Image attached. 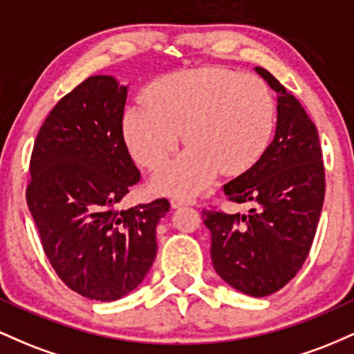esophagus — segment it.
<instances>
[{"instance_id": "esophagus-1", "label": "esophagus", "mask_w": 354, "mask_h": 354, "mask_svg": "<svg viewBox=\"0 0 354 354\" xmlns=\"http://www.w3.org/2000/svg\"><path fill=\"white\" fill-rule=\"evenodd\" d=\"M196 200L193 196H171V206L173 208H180L183 205H194Z\"/></svg>"}]
</instances>
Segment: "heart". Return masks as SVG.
<instances>
[{
	"mask_svg": "<svg viewBox=\"0 0 354 354\" xmlns=\"http://www.w3.org/2000/svg\"><path fill=\"white\" fill-rule=\"evenodd\" d=\"M270 88L253 75L196 68L156 80L146 100L123 116L129 153L145 168L168 160L185 131L189 146L154 176L163 193L188 194L209 185L221 168L241 173L258 161L274 128Z\"/></svg>",
	"mask_w": 354,
	"mask_h": 354,
	"instance_id": "heart-1",
	"label": "heart"
}]
</instances>
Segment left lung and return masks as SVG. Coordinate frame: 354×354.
Returning a JSON list of instances; mask_svg holds the SVG:
<instances>
[{"instance_id":"left-lung-1","label":"left lung","mask_w":354,"mask_h":354,"mask_svg":"<svg viewBox=\"0 0 354 354\" xmlns=\"http://www.w3.org/2000/svg\"><path fill=\"white\" fill-rule=\"evenodd\" d=\"M256 71L278 93L271 145L256 163L223 186L246 214L203 209L216 273L241 293L268 296L301 270L324 200V165L316 126L293 95L265 68Z\"/></svg>"}]
</instances>
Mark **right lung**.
Listing matches in <instances>:
<instances>
[{
  "label": "right lung",
  "mask_w": 354,
  "mask_h": 354,
  "mask_svg": "<svg viewBox=\"0 0 354 354\" xmlns=\"http://www.w3.org/2000/svg\"><path fill=\"white\" fill-rule=\"evenodd\" d=\"M126 96L111 76H89L51 109L30 160L26 201L44 254L61 281L96 301L143 281L169 209L166 198L118 208L141 178L123 138Z\"/></svg>",
  "instance_id": "right-lung-1"
}]
</instances>
